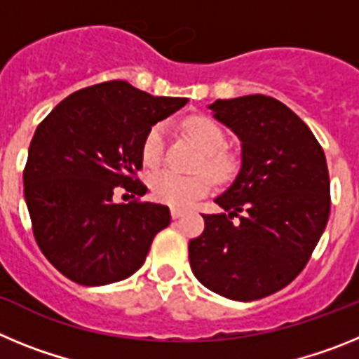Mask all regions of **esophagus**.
<instances>
[{
    "instance_id": "obj_1",
    "label": "esophagus",
    "mask_w": 359,
    "mask_h": 359,
    "mask_svg": "<svg viewBox=\"0 0 359 359\" xmlns=\"http://www.w3.org/2000/svg\"><path fill=\"white\" fill-rule=\"evenodd\" d=\"M170 215H172V219L182 217V215H183V210H180V208H170Z\"/></svg>"
}]
</instances>
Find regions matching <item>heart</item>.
Segmentation results:
<instances>
[{
  "label": "heart",
  "instance_id": "b5f03b06",
  "mask_svg": "<svg viewBox=\"0 0 359 359\" xmlns=\"http://www.w3.org/2000/svg\"><path fill=\"white\" fill-rule=\"evenodd\" d=\"M183 128L205 152L198 163L199 170L194 174H180L174 170H160L151 176V194L156 201L176 208H189L198 199L205 198L214 187V175L224 182L236 172V160L224 151L226 135L215 120L203 115L189 116ZM165 154V126L154 123L142 142V158L147 165L156 167Z\"/></svg>",
  "mask_w": 359,
  "mask_h": 359
}]
</instances>
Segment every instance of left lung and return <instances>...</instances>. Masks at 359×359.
I'll return each instance as SVG.
<instances>
[{
	"mask_svg": "<svg viewBox=\"0 0 359 359\" xmlns=\"http://www.w3.org/2000/svg\"><path fill=\"white\" fill-rule=\"evenodd\" d=\"M210 109L243 142V167L215 199L228 214H203L205 230L189 243L190 268L214 293L250 302L286 287L309 262L331 212L327 161L277 98L246 95Z\"/></svg>",
	"mask_w": 359,
	"mask_h": 359,
	"instance_id": "8db88e82",
	"label": "left lung"
}]
</instances>
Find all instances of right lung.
I'll use <instances>...</instances> for the list:
<instances>
[{"instance_id":"add662e5","label":"right lung","mask_w":359,"mask_h":359,"mask_svg":"<svg viewBox=\"0 0 359 359\" xmlns=\"http://www.w3.org/2000/svg\"><path fill=\"white\" fill-rule=\"evenodd\" d=\"M187 98L152 97L126 81L88 86L37 126L23 170L32 230L43 255L69 280L104 286L144 264L165 205L142 201V142ZM120 186L135 198L112 203Z\"/></svg>"}]
</instances>
